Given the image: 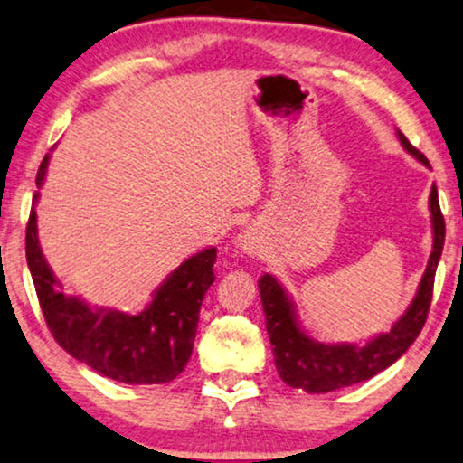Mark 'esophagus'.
Returning a JSON list of instances; mask_svg holds the SVG:
<instances>
[{
    "mask_svg": "<svg viewBox=\"0 0 463 463\" xmlns=\"http://www.w3.org/2000/svg\"><path fill=\"white\" fill-rule=\"evenodd\" d=\"M238 246H240V253H244V255H249V257L260 255V250H261L260 240H257V236H255L253 232H244L242 236H240Z\"/></svg>",
    "mask_w": 463,
    "mask_h": 463,
    "instance_id": "esophagus-1",
    "label": "esophagus"
}]
</instances>
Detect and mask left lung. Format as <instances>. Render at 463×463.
<instances>
[{"mask_svg": "<svg viewBox=\"0 0 463 463\" xmlns=\"http://www.w3.org/2000/svg\"><path fill=\"white\" fill-rule=\"evenodd\" d=\"M402 146L415 155L423 165L430 167V161L419 153L406 136L398 131ZM431 230H434V250H431L428 268L419 283L417 296L408 306L404 315L395 321L392 332L376 335L364 346L355 345H323L312 340L299 327L296 317V306L287 296L283 287L274 276L263 274L260 279V293L266 315V329L272 342V353L276 370L287 385L302 389L308 393H327L335 389L351 387L355 383L368 381L378 372L389 368L393 362L404 355L408 346L417 340L428 319L431 293H434V276L438 261H440L444 246V217L438 203L436 184L430 194Z\"/></svg>", "mask_w": 463, "mask_h": 463, "instance_id": "obj_1", "label": "left lung"}]
</instances>
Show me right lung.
<instances>
[{
  "mask_svg": "<svg viewBox=\"0 0 463 463\" xmlns=\"http://www.w3.org/2000/svg\"><path fill=\"white\" fill-rule=\"evenodd\" d=\"M48 155L42 159L35 184L42 187ZM38 194L33 195V203ZM38 217L29 213L25 253L38 293L42 315L52 338L78 362L128 385H161L187 365L200 321V306L213 285L217 249L189 257L155 291L153 302L137 315L112 308H91L80 298L65 296L42 255Z\"/></svg>",
  "mask_w": 463,
  "mask_h": 463,
  "instance_id": "obj_1",
  "label": "right lung"
}]
</instances>
